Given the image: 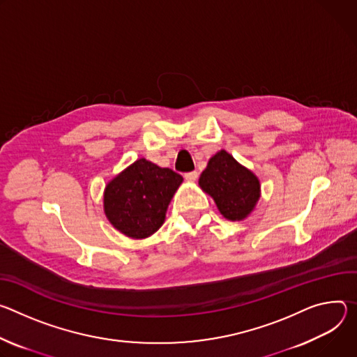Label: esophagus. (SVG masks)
Masks as SVG:
<instances>
[{"mask_svg": "<svg viewBox=\"0 0 357 357\" xmlns=\"http://www.w3.org/2000/svg\"><path fill=\"white\" fill-rule=\"evenodd\" d=\"M184 178H185L187 181H190V183H194L197 178H199V173H197V172L185 173V174H184Z\"/></svg>", "mask_w": 357, "mask_h": 357, "instance_id": "esophagus-1", "label": "esophagus"}]
</instances>
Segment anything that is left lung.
<instances>
[{
  "instance_id": "8db88e82",
  "label": "left lung",
  "mask_w": 357,
  "mask_h": 357,
  "mask_svg": "<svg viewBox=\"0 0 357 357\" xmlns=\"http://www.w3.org/2000/svg\"><path fill=\"white\" fill-rule=\"evenodd\" d=\"M199 184L213 197L220 213L231 221L247 218L261 195L258 177L225 150H220L210 158Z\"/></svg>"
}]
</instances>
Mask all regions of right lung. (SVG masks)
Instances as JSON below:
<instances>
[{"instance_id": "add662e5", "label": "right lung", "mask_w": 357, "mask_h": 357, "mask_svg": "<svg viewBox=\"0 0 357 357\" xmlns=\"http://www.w3.org/2000/svg\"><path fill=\"white\" fill-rule=\"evenodd\" d=\"M183 177L170 169L139 158L110 180L103 208L110 224L135 240L147 238L160 228Z\"/></svg>"}]
</instances>
